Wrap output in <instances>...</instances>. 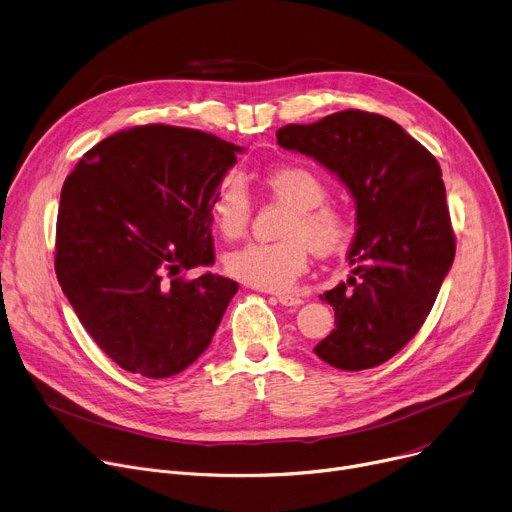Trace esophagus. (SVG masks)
I'll list each match as a JSON object with an SVG mask.
<instances>
[{"label": "esophagus", "mask_w": 512, "mask_h": 512, "mask_svg": "<svg viewBox=\"0 0 512 512\" xmlns=\"http://www.w3.org/2000/svg\"><path fill=\"white\" fill-rule=\"evenodd\" d=\"M277 302H279L281 306H287V308H298V306L304 304L302 298L291 296V294H279V296H277Z\"/></svg>", "instance_id": "obj_1"}]
</instances>
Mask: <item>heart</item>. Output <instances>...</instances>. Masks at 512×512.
<instances>
[{"label": "heart", "instance_id": "heart-1", "mask_svg": "<svg viewBox=\"0 0 512 512\" xmlns=\"http://www.w3.org/2000/svg\"><path fill=\"white\" fill-rule=\"evenodd\" d=\"M271 196L289 206L277 243H247L225 255V269L237 281L263 291H287L308 269L310 249L336 253L350 239L348 212L326 202L328 186L312 170L300 166L273 168L263 176ZM251 198L241 180H225L212 196L214 229L227 239L241 237L251 221Z\"/></svg>", "mask_w": 512, "mask_h": 512}]
</instances>
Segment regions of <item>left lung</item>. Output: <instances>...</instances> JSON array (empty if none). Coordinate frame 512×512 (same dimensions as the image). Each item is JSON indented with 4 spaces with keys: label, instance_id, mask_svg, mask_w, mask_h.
Instances as JSON below:
<instances>
[{
    "label": "left lung",
    "instance_id": "8db88e82",
    "mask_svg": "<svg viewBox=\"0 0 512 512\" xmlns=\"http://www.w3.org/2000/svg\"><path fill=\"white\" fill-rule=\"evenodd\" d=\"M277 143L336 174L356 202L354 269L320 296L336 328L314 352L340 371L379 367L417 334L454 263L442 168L393 119L358 109L285 125Z\"/></svg>",
    "mask_w": 512,
    "mask_h": 512
}]
</instances>
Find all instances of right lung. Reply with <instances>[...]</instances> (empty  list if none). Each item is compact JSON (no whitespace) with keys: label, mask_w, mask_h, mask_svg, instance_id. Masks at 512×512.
I'll list each match as a JSON object with an SVG mask.
<instances>
[{"label":"right lung","mask_w":512,"mask_h":512,"mask_svg":"<svg viewBox=\"0 0 512 512\" xmlns=\"http://www.w3.org/2000/svg\"><path fill=\"white\" fill-rule=\"evenodd\" d=\"M239 152L198 129L137 125L97 143L64 180L56 277L121 369L166 379L208 348L239 283L182 273L214 263L210 204Z\"/></svg>","instance_id":"add662e5"}]
</instances>
